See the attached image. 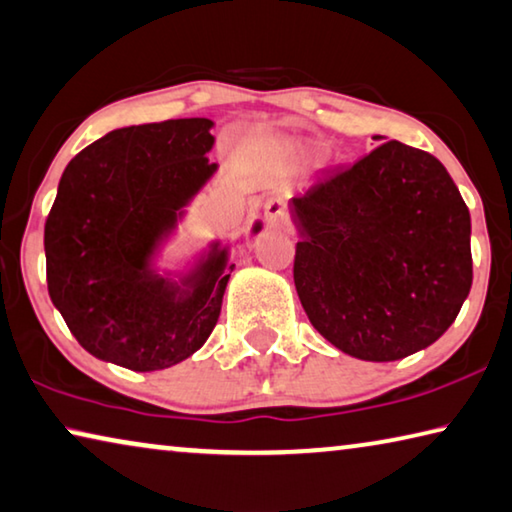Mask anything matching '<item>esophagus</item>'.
Instances as JSON below:
<instances>
[{
  "label": "esophagus",
  "instance_id": "esophagus-1",
  "mask_svg": "<svg viewBox=\"0 0 512 512\" xmlns=\"http://www.w3.org/2000/svg\"><path fill=\"white\" fill-rule=\"evenodd\" d=\"M264 216H266V221L273 223V225H285L289 221L287 207H285V202H282L280 198H269V200H266Z\"/></svg>",
  "mask_w": 512,
  "mask_h": 512
}]
</instances>
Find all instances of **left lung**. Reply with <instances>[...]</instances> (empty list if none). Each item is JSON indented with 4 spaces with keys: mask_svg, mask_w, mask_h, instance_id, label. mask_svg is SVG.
Returning a JSON list of instances; mask_svg holds the SVG:
<instances>
[{
    "mask_svg": "<svg viewBox=\"0 0 512 512\" xmlns=\"http://www.w3.org/2000/svg\"><path fill=\"white\" fill-rule=\"evenodd\" d=\"M294 282L312 326L353 358L431 346L472 289V221L433 154L380 143L291 198Z\"/></svg>",
    "mask_w": 512,
    "mask_h": 512,
    "instance_id": "obj_1",
    "label": "left lung"
}]
</instances>
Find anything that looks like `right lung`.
Listing matches in <instances>:
<instances>
[{
    "label": "right lung",
    "instance_id": "right-lung-1",
    "mask_svg": "<svg viewBox=\"0 0 512 512\" xmlns=\"http://www.w3.org/2000/svg\"><path fill=\"white\" fill-rule=\"evenodd\" d=\"M212 127L207 118H180L116 129L63 170L45 221L47 291L95 358L159 371L212 335L234 271L227 250L214 243L182 285L150 269L154 248L214 175Z\"/></svg>",
    "mask_w": 512,
    "mask_h": 512
}]
</instances>
